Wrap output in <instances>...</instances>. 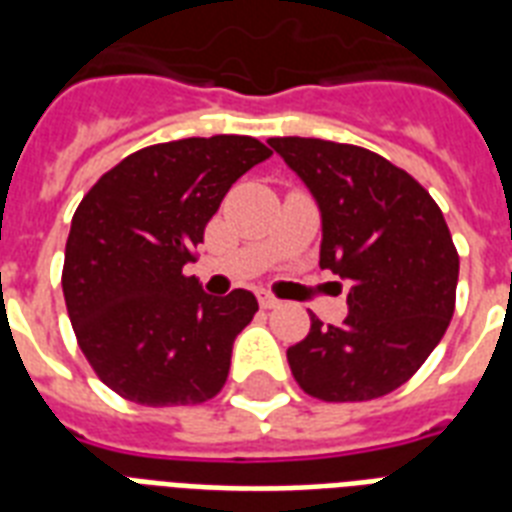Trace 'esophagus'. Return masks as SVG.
Masks as SVG:
<instances>
[{
  "label": "esophagus",
  "mask_w": 512,
  "mask_h": 512,
  "mask_svg": "<svg viewBox=\"0 0 512 512\" xmlns=\"http://www.w3.org/2000/svg\"><path fill=\"white\" fill-rule=\"evenodd\" d=\"M257 300H260V305H263L265 311H271V308H279V300H276L273 295H268V292H260V295H257Z\"/></svg>",
  "instance_id": "1"
}]
</instances>
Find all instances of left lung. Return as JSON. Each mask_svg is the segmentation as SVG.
<instances>
[{
	"label": "left lung",
	"mask_w": 512,
	"mask_h": 512,
	"mask_svg": "<svg viewBox=\"0 0 512 512\" xmlns=\"http://www.w3.org/2000/svg\"><path fill=\"white\" fill-rule=\"evenodd\" d=\"M268 146L321 212V268L350 281L348 316L287 350L305 393L369 401L404 385L444 337L460 257L441 209L409 172L374 151L319 138Z\"/></svg>",
	"instance_id": "8db88e82"
}]
</instances>
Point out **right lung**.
Returning <instances> with one entry per match:
<instances>
[{
  "instance_id": "1",
  "label": "right lung",
  "mask_w": 512,
  "mask_h": 512,
  "mask_svg": "<svg viewBox=\"0 0 512 512\" xmlns=\"http://www.w3.org/2000/svg\"><path fill=\"white\" fill-rule=\"evenodd\" d=\"M271 151L247 135L140 148L92 185L71 220L63 297L79 348L108 388L146 406L220 393L247 289L207 295L183 265L236 180Z\"/></svg>"
}]
</instances>
